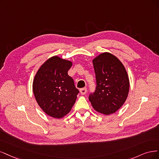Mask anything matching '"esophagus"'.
I'll return each mask as SVG.
<instances>
[{"label":"esophagus","instance_id":"1","mask_svg":"<svg viewBox=\"0 0 159 159\" xmlns=\"http://www.w3.org/2000/svg\"><path fill=\"white\" fill-rule=\"evenodd\" d=\"M86 92H87V89H86V88H83V89H81L80 90V94H81L82 95H84V94H86Z\"/></svg>","mask_w":159,"mask_h":159}]
</instances>
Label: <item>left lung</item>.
<instances>
[{"label":"left lung","mask_w":159,"mask_h":159,"mask_svg":"<svg viewBox=\"0 0 159 159\" xmlns=\"http://www.w3.org/2000/svg\"><path fill=\"white\" fill-rule=\"evenodd\" d=\"M96 79L94 93L89 96L93 108L108 116L118 110L125 102L129 80L124 65L115 55L100 53L93 60Z\"/></svg>","instance_id":"1"}]
</instances>
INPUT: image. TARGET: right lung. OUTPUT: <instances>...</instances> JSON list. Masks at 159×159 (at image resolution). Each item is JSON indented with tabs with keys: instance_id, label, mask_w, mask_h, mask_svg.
<instances>
[{
	"instance_id": "right-lung-1",
	"label": "right lung",
	"mask_w": 159,
	"mask_h": 159,
	"mask_svg": "<svg viewBox=\"0 0 159 159\" xmlns=\"http://www.w3.org/2000/svg\"><path fill=\"white\" fill-rule=\"evenodd\" d=\"M73 63L53 56L41 65L33 81V92L42 110L53 118L68 114L75 103L79 91L68 75Z\"/></svg>"
}]
</instances>
